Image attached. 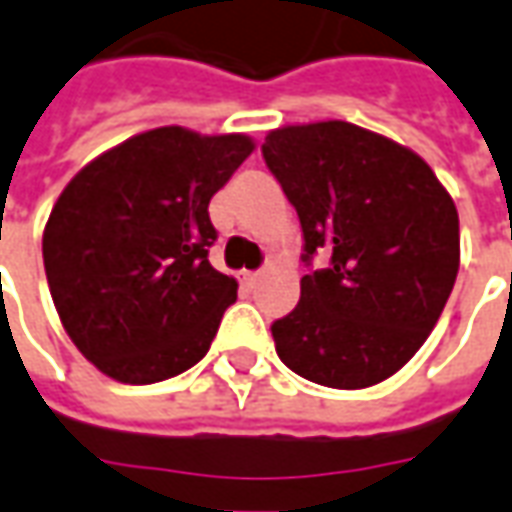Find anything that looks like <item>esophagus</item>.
I'll list each match as a JSON object with an SVG mask.
<instances>
[{"label": "esophagus", "mask_w": 512, "mask_h": 512, "mask_svg": "<svg viewBox=\"0 0 512 512\" xmlns=\"http://www.w3.org/2000/svg\"><path fill=\"white\" fill-rule=\"evenodd\" d=\"M241 280H244L249 288H255L257 282L263 280V274H260V271H244V274H241Z\"/></svg>", "instance_id": "obj_1"}]
</instances>
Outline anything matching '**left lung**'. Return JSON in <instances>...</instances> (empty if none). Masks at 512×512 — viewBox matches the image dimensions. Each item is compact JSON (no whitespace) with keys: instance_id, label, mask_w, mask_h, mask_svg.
Segmentation results:
<instances>
[{"instance_id":"1","label":"left lung","mask_w":512,"mask_h":512,"mask_svg":"<svg viewBox=\"0 0 512 512\" xmlns=\"http://www.w3.org/2000/svg\"><path fill=\"white\" fill-rule=\"evenodd\" d=\"M263 160L305 235L302 299L271 324L285 366L327 388L388 380L427 341L460 268L452 196L407 146L349 121L266 135Z\"/></svg>"}]
</instances>
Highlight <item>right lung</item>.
<instances>
[{"mask_svg":"<svg viewBox=\"0 0 512 512\" xmlns=\"http://www.w3.org/2000/svg\"><path fill=\"white\" fill-rule=\"evenodd\" d=\"M249 135L157 127L91 160L57 196L44 268L85 360L127 385L196 366L238 282L210 266L207 205L252 155Z\"/></svg>","mask_w":512,"mask_h":512,"instance_id":"1","label":"right lung"}]
</instances>
